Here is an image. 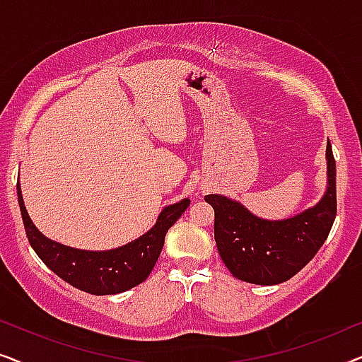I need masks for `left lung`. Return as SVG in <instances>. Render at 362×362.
Masks as SVG:
<instances>
[{"label": "left lung", "instance_id": "1", "mask_svg": "<svg viewBox=\"0 0 362 362\" xmlns=\"http://www.w3.org/2000/svg\"><path fill=\"white\" fill-rule=\"evenodd\" d=\"M328 186L318 204L288 219H260L229 197L207 194L214 239L230 274L255 285H276L303 269L325 244L336 217V163L326 145Z\"/></svg>", "mask_w": 362, "mask_h": 362}]
</instances>
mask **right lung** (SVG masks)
Listing matches in <instances>:
<instances>
[{
    "mask_svg": "<svg viewBox=\"0 0 362 362\" xmlns=\"http://www.w3.org/2000/svg\"><path fill=\"white\" fill-rule=\"evenodd\" d=\"M16 187L23 224L34 252L64 281L90 295L122 293L145 281L161 254L168 229L191 204L189 199H182L166 206L156 224L136 240L118 249L93 252L62 245L42 235L28 216L19 181Z\"/></svg>",
    "mask_w": 362,
    "mask_h": 362,
    "instance_id": "obj_1",
    "label": "right lung"
}]
</instances>
